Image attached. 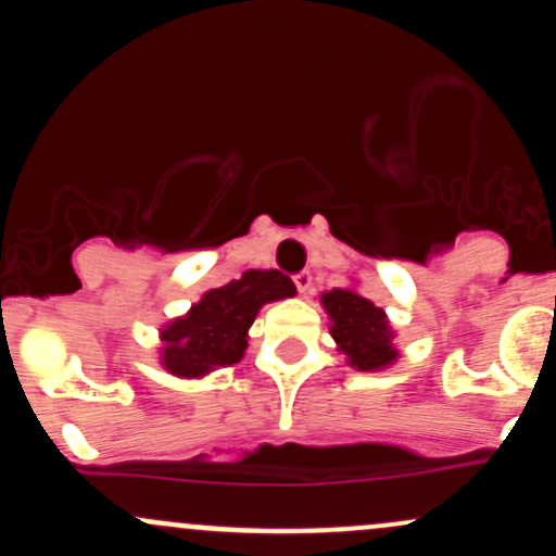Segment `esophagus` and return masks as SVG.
Instances as JSON below:
<instances>
[{"mask_svg":"<svg viewBox=\"0 0 556 556\" xmlns=\"http://www.w3.org/2000/svg\"><path fill=\"white\" fill-rule=\"evenodd\" d=\"M292 282H295V288H298V292H301V295H306V292L311 290V271L295 274V277H292Z\"/></svg>","mask_w":556,"mask_h":556,"instance_id":"1","label":"esophagus"}]
</instances>
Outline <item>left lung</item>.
<instances>
[{
	"mask_svg": "<svg viewBox=\"0 0 556 556\" xmlns=\"http://www.w3.org/2000/svg\"><path fill=\"white\" fill-rule=\"evenodd\" d=\"M321 306L329 316V334L358 371H380L395 364V332L388 314L353 288L321 292Z\"/></svg>",
	"mask_w": 556,
	"mask_h": 556,
	"instance_id": "left-lung-1",
	"label": "left lung"
}]
</instances>
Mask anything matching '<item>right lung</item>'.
I'll list each match as a JSON object with an SVG mask.
<instances>
[{
  "label": "right lung",
  "mask_w": 556,
  "mask_h": 556,
  "mask_svg": "<svg viewBox=\"0 0 556 556\" xmlns=\"http://www.w3.org/2000/svg\"><path fill=\"white\" fill-rule=\"evenodd\" d=\"M295 295L277 268H250L224 288L208 290L185 316L161 329V364L181 380H198L245 356L248 329L266 303Z\"/></svg>",
  "instance_id": "obj_1"
}]
</instances>
